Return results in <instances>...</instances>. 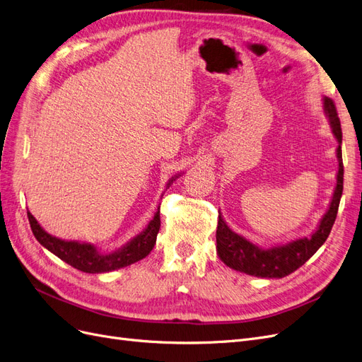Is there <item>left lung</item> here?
<instances>
[{"label":"left lung","instance_id":"obj_1","mask_svg":"<svg viewBox=\"0 0 362 362\" xmlns=\"http://www.w3.org/2000/svg\"><path fill=\"white\" fill-rule=\"evenodd\" d=\"M322 109L328 119L334 137L339 146L336 156L339 160V170L336 174V188L327 211L320 218L316 230L305 237L289 240L286 243H276L272 246H259L252 243L246 237L234 233L228 223L225 222L222 213H219L218 230H216V250L221 261L230 269L255 276L261 279H282L310 259L316 250L325 243L334 221L337 218V210L343 192V159H341V127L340 119L334 103L328 98H322Z\"/></svg>","mask_w":362,"mask_h":362}]
</instances>
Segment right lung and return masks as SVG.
I'll return each instance as SVG.
<instances>
[{"mask_svg": "<svg viewBox=\"0 0 362 362\" xmlns=\"http://www.w3.org/2000/svg\"><path fill=\"white\" fill-rule=\"evenodd\" d=\"M179 176H182V173H177L176 176H173L168 180L165 189H168L170 185ZM163 195H160V198H163ZM28 219L33 234L40 245L46 247L49 252H52L53 255H57L64 262L74 267V269L92 274L115 272L146 258L156 243V235L160 226L158 206L153 219L147 223V226L141 233H139L136 237H132L129 242H127L124 246H120L116 250L103 252L92 243L77 242V240H62L55 235H50L49 233L45 231L43 226L37 222V219L30 211Z\"/></svg>", "mask_w": 362, "mask_h": 362, "instance_id": "add662e5", "label": "right lung"}]
</instances>
